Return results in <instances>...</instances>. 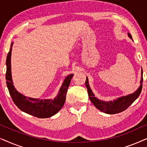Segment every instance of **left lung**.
Returning a JSON list of instances; mask_svg holds the SVG:
<instances>
[{"label": "left lung", "mask_w": 147, "mask_h": 147, "mask_svg": "<svg viewBox=\"0 0 147 147\" xmlns=\"http://www.w3.org/2000/svg\"><path fill=\"white\" fill-rule=\"evenodd\" d=\"M128 35L129 38L132 39V36L129 33H128ZM142 69L141 71V78H140V85L137 90L133 92L132 94H130L128 95L121 96V97L116 98V100H110V101H103V100H99L98 98L95 97L93 92L92 91L90 86L88 82V78L86 77V86L87 88L88 96L90 101L92 104L97 108L98 110L108 114H114L122 112L129 107L135 100L137 99L139 96L140 92L142 90Z\"/></svg>", "instance_id": "8db88e82"}]
</instances>
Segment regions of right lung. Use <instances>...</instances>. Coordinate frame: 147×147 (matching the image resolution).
<instances>
[{
    "instance_id": "1",
    "label": "right lung",
    "mask_w": 147,
    "mask_h": 147,
    "mask_svg": "<svg viewBox=\"0 0 147 147\" xmlns=\"http://www.w3.org/2000/svg\"><path fill=\"white\" fill-rule=\"evenodd\" d=\"M13 43H11L8 53L6 65V80L9 94L15 105L22 111L40 118H49L55 115L61 109L65 101L66 94L74 74H70L65 78L59 90V93L54 99H39L27 97L19 93L13 86L11 74V51Z\"/></svg>"
}]
</instances>
